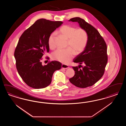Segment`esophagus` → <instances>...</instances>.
Instances as JSON below:
<instances>
[{
  "label": "esophagus",
  "instance_id": "34e87169",
  "mask_svg": "<svg viewBox=\"0 0 126 126\" xmlns=\"http://www.w3.org/2000/svg\"><path fill=\"white\" fill-rule=\"evenodd\" d=\"M61 67L66 69L69 68V66L68 65H65V64H62L61 65Z\"/></svg>",
  "mask_w": 126,
  "mask_h": 126
}]
</instances>
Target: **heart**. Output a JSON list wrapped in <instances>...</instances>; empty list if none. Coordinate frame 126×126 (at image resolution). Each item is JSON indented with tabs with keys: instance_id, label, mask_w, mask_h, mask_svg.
<instances>
[{
	"instance_id": "1",
	"label": "heart",
	"mask_w": 126,
	"mask_h": 126,
	"mask_svg": "<svg viewBox=\"0 0 126 126\" xmlns=\"http://www.w3.org/2000/svg\"><path fill=\"white\" fill-rule=\"evenodd\" d=\"M58 32L67 40V46L69 47L65 49H58L52 53L53 60L59 61L62 63L66 64L73 59L74 52L79 54L84 49L88 42V34L83 29H76L70 25L61 27ZM55 33L50 34L48 38V45L50 48L54 47V38Z\"/></svg>"
}]
</instances>
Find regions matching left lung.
Instances as JSON below:
<instances>
[{"label": "left lung", "mask_w": 126, "mask_h": 126, "mask_svg": "<svg viewBox=\"0 0 126 126\" xmlns=\"http://www.w3.org/2000/svg\"><path fill=\"white\" fill-rule=\"evenodd\" d=\"M68 21L78 22L88 34V42L84 50L73 60L74 62L79 65L72 67L75 74L69 79L74 85L85 88L94 85L103 76L108 61L107 46L98 31L83 19L75 17ZM82 63L85 65L83 67L81 65Z\"/></svg>", "instance_id": "1"}]
</instances>
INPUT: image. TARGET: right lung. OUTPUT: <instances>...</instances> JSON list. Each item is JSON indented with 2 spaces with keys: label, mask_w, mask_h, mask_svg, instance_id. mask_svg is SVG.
<instances>
[{
  "label": "right lung",
  "mask_w": 126,
  "mask_h": 126,
  "mask_svg": "<svg viewBox=\"0 0 126 126\" xmlns=\"http://www.w3.org/2000/svg\"><path fill=\"white\" fill-rule=\"evenodd\" d=\"M62 23L40 19L20 36L14 53L16 68L22 80L31 88L39 89L49 85L54 72L61 68L62 64L59 61L43 65L41 61L49 51V36Z\"/></svg>",
  "instance_id": "add662e5"
}]
</instances>
